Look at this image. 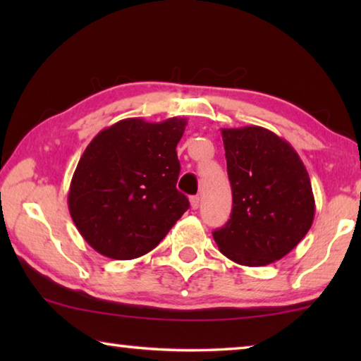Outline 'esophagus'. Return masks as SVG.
<instances>
[{
	"mask_svg": "<svg viewBox=\"0 0 361 361\" xmlns=\"http://www.w3.org/2000/svg\"><path fill=\"white\" fill-rule=\"evenodd\" d=\"M189 202H191V209L192 210H197L199 205H200V197H199V195H192V197L189 199Z\"/></svg>",
	"mask_w": 361,
	"mask_h": 361,
	"instance_id": "34e87169",
	"label": "esophagus"
}]
</instances>
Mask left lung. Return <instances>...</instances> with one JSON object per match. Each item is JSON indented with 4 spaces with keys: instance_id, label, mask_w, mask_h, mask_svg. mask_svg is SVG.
<instances>
[{
    "instance_id": "1",
    "label": "left lung",
    "mask_w": 361,
    "mask_h": 361,
    "mask_svg": "<svg viewBox=\"0 0 361 361\" xmlns=\"http://www.w3.org/2000/svg\"><path fill=\"white\" fill-rule=\"evenodd\" d=\"M221 135L232 213L213 239L237 264L267 266L288 255L312 226L309 173L293 146L264 127L223 129Z\"/></svg>"
}]
</instances>
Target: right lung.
<instances>
[{
	"label": "right lung",
	"instance_id": "add662e5",
	"mask_svg": "<svg viewBox=\"0 0 361 361\" xmlns=\"http://www.w3.org/2000/svg\"><path fill=\"white\" fill-rule=\"evenodd\" d=\"M183 118L122 119L85 148L73 173L68 209L95 252L133 259L159 245L189 200L176 189Z\"/></svg>",
	"mask_w": 361,
	"mask_h": 361
}]
</instances>
